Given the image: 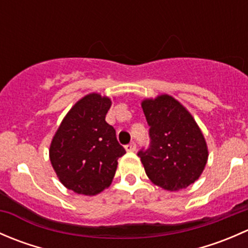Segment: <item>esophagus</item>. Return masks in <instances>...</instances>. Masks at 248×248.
<instances>
[{"label":"esophagus","instance_id":"1","mask_svg":"<svg viewBox=\"0 0 248 248\" xmlns=\"http://www.w3.org/2000/svg\"><path fill=\"white\" fill-rule=\"evenodd\" d=\"M124 149H126L127 152H134L137 150V146L134 142H131V144L126 145V146H124Z\"/></svg>","mask_w":248,"mask_h":248}]
</instances>
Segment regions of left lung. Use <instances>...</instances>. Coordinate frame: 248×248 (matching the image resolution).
Segmentation results:
<instances>
[{
	"instance_id": "1",
	"label": "left lung",
	"mask_w": 248,
	"mask_h": 248,
	"mask_svg": "<svg viewBox=\"0 0 248 248\" xmlns=\"http://www.w3.org/2000/svg\"><path fill=\"white\" fill-rule=\"evenodd\" d=\"M150 126V147L139 151L152 184L170 192L180 191L201 177L209 150L194 117L177 99L163 93L141 102Z\"/></svg>"
}]
</instances>
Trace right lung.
<instances>
[{
	"label": "right lung",
	"instance_id": "right-lung-1",
	"mask_svg": "<svg viewBox=\"0 0 248 248\" xmlns=\"http://www.w3.org/2000/svg\"><path fill=\"white\" fill-rule=\"evenodd\" d=\"M111 99L92 92L62 120L49 149L51 166L66 188L96 196L111 185L117 159L126 154L114 127L106 121Z\"/></svg>",
	"mask_w": 248,
	"mask_h": 248
}]
</instances>
